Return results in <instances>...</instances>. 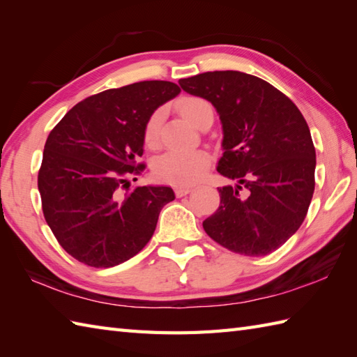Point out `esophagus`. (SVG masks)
Instances as JSON below:
<instances>
[{
  "mask_svg": "<svg viewBox=\"0 0 357 357\" xmlns=\"http://www.w3.org/2000/svg\"><path fill=\"white\" fill-rule=\"evenodd\" d=\"M193 190V188L192 187H187V185H181V187H176V188H174V193H176V196H179V198H181V196H185V195H188V193H190Z\"/></svg>",
  "mask_w": 357,
  "mask_h": 357,
  "instance_id": "obj_1",
  "label": "esophagus"
}]
</instances>
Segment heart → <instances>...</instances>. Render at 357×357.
Instances as JSON below:
<instances>
[{"label": "heart", "instance_id": "1", "mask_svg": "<svg viewBox=\"0 0 357 357\" xmlns=\"http://www.w3.org/2000/svg\"><path fill=\"white\" fill-rule=\"evenodd\" d=\"M183 116L196 126V123L211 110V105L198 96H185L178 102ZM162 112L156 110L146 124L144 141L149 147L159 144V128H161ZM208 155L202 150H169L159 156L153 164V174L162 183L173 185H190L202 174L208 165Z\"/></svg>", "mask_w": 357, "mask_h": 357}]
</instances>
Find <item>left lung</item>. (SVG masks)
Instances as JSON below:
<instances>
[{
  "label": "left lung",
  "instance_id": "obj_1",
  "mask_svg": "<svg viewBox=\"0 0 357 357\" xmlns=\"http://www.w3.org/2000/svg\"><path fill=\"white\" fill-rule=\"evenodd\" d=\"M184 92L215 105L222 123L218 172L236 185L202 222L219 245L267 256L304 222L314 192L316 151L307 121L290 98L253 75L206 72L179 79Z\"/></svg>",
  "mask_w": 357,
  "mask_h": 357
}]
</instances>
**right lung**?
Returning a JSON list of instances; mask_svg holds the SVG:
<instances>
[{
	"label": "right lung",
	"mask_w": 357,
	"mask_h": 357,
	"mask_svg": "<svg viewBox=\"0 0 357 357\" xmlns=\"http://www.w3.org/2000/svg\"><path fill=\"white\" fill-rule=\"evenodd\" d=\"M170 81H141L78 102L53 127L38 173L45 222L75 259L109 268L138 255L158 216L174 199L170 187H130L144 164V132L159 105L178 96Z\"/></svg>",
	"instance_id": "add662e5"
}]
</instances>
